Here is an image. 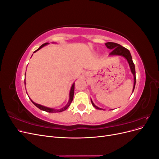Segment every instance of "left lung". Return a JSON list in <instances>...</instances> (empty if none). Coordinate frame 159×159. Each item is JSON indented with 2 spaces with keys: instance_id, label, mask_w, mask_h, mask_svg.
Segmentation results:
<instances>
[{
  "instance_id": "obj_1",
  "label": "left lung",
  "mask_w": 159,
  "mask_h": 159,
  "mask_svg": "<svg viewBox=\"0 0 159 159\" xmlns=\"http://www.w3.org/2000/svg\"><path fill=\"white\" fill-rule=\"evenodd\" d=\"M105 46H106L107 48H109L110 50H112V51L109 53L110 56H115V55L122 56L127 59L128 63L129 64L130 68H131L132 74L134 75V86H133V92L134 87H135V84H136V75H135V67H134V64L133 61L131 53H130L129 50H127V48H125L121 46L120 44H117V43L109 42L105 43ZM91 103H92V105H93V106L94 107H95L96 109H101V108L96 106V105L93 103L92 100H91Z\"/></svg>"
}]
</instances>
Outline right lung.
<instances>
[{
  "label": "right lung",
  "mask_w": 159,
  "mask_h": 159,
  "mask_svg": "<svg viewBox=\"0 0 159 159\" xmlns=\"http://www.w3.org/2000/svg\"><path fill=\"white\" fill-rule=\"evenodd\" d=\"M48 44V42L44 43V44H43L42 46H40L39 48H38L35 52H34V53L38 51V50H40V48H42V47H44V46L47 45ZM25 84H26L25 81ZM74 85H75V83L73 84V85H72V86H71V90H70V100H69V102H68V104H67L64 107L61 108V109H56V110H55V109H54L48 108V107H44V106H42V105H41L37 104V103H34V102H33L31 99H30V100H31V102L33 103V104L34 105H36V106L38 108H39L40 109H41V110H42V111H44L48 112V113H58V112H61V111H65L66 109H68V107L70 106V105L71 104V102H72V100H73L74 94Z\"/></svg>",
  "instance_id": "1"
}]
</instances>
